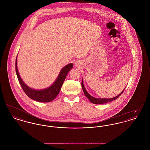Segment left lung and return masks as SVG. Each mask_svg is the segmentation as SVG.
<instances>
[{
  "label": "left lung",
  "mask_w": 150,
  "mask_h": 150,
  "mask_svg": "<svg viewBox=\"0 0 150 150\" xmlns=\"http://www.w3.org/2000/svg\"><path fill=\"white\" fill-rule=\"evenodd\" d=\"M81 86H82V88H83V92H84L85 96L89 99V100H90V102L93 103L94 104H97H97L106 103H107V102H111V101H112L114 100H116L117 98H118L121 96V94L122 93V92L124 91V89H124L119 95H117V96H116L115 97L111 98H97L93 97L92 96H91L89 93H88V92L86 91V88H85L84 86L83 80H82V81H81Z\"/></svg>",
  "instance_id": "left-lung-1"
}]
</instances>
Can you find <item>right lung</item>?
Instances as JSON below:
<instances>
[{
  "mask_svg": "<svg viewBox=\"0 0 150 150\" xmlns=\"http://www.w3.org/2000/svg\"><path fill=\"white\" fill-rule=\"evenodd\" d=\"M17 64V63L16 58V72L17 78L20 85L21 86L23 91L26 94V95L29 98L40 102H49L53 100L57 97V95L60 92L61 87L68 72L70 71V70L73 67L72 64H67L61 69L56 81L52 86L42 90H35L30 88L25 83H24L18 71Z\"/></svg>",
  "mask_w": 150,
  "mask_h": 150,
  "instance_id": "add662e5",
  "label": "right lung"
}]
</instances>
